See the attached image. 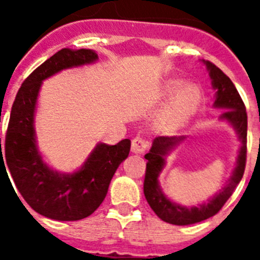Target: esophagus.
I'll use <instances>...</instances> for the list:
<instances>
[{
	"mask_svg": "<svg viewBox=\"0 0 260 260\" xmlns=\"http://www.w3.org/2000/svg\"><path fill=\"white\" fill-rule=\"evenodd\" d=\"M150 148V141L144 137H135L132 142V150L135 153H143Z\"/></svg>",
	"mask_w": 260,
	"mask_h": 260,
	"instance_id": "obj_1",
	"label": "esophagus"
}]
</instances>
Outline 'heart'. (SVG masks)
I'll return each instance as SVG.
<instances>
[{"label": "heart", "mask_w": 260, "mask_h": 260, "mask_svg": "<svg viewBox=\"0 0 260 260\" xmlns=\"http://www.w3.org/2000/svg\"><path fill=\"white\" fill-rule=\"evenodd\" d=\"M182 86L183 80L181 79H171L164 84V98L169 99L176 93L157 119V126L164 132H173L181 127L197 112L201 104V89L192 84Z\"/></svg>", "instance_id": "1"}]
</instances>
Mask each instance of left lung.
Returning <instances> with one entry per match:
<instances>
[{
	"label": "left lung",
	"mask_w": 260,
	"mask_h": 260,
	"mask_svg": "<svg viewBox=\"0 0 260 260\" xmlns=\"http://www.w3.org/2000/svg\"><path fill=\"white\" fill-rule=\"evenodd\" d=\"M210 77L212 79V86L216 89L215 107L224 108L225 112L220 114V118L228 121L238 133L242 147L238 155L237 167L234 169L233 176L229 180V183L225 186L222 191L213 197L208 203H204L198 207L186 208L182 206L173 203L164 197L160 187H158L157 177L164 167V156L172 147L176 146L185 137H157L153 139L150 152L146 153L144 157L148 160L146 167V176H144L143 190L146 199L152 208L153 212L164 220L165 222L174 225H190L195 222L212 217L219 212L225 204V202L231 198V195L236 190L240 181L242 180L245 167H246V152H247V113L246 107L243 104L242 99L238 93L237 88L234 87L233 82L226 75L216 68L212 62L206 61Z\"/></svg>",
	"instance_id": "obj_1"
}]
</instances>
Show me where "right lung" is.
I'll list each match as a JSON object with an SVG mask.
<instances>
[{
    "label": "right lung",
    "mask_w": 260,
    "mask_h": 260,
    "mask_svg": "<svg viewBox=\"0 0 260 260\" xmlns=\"http://www.w3.org/2000/svg\"><path fill=\"white\" fill-rule=\"evenodd\" d=\"M96 59L98 54L91 49L58 50L24 79L11 107L5 138L6 164L23 199L32 210L49 219L77 221L95 212L104 201L117 168L130 152V139L116 146L102 143L80 171L59 174L43 162L36 148L34 113L41 82L63 69Z\"/></svg>",
    "instance_id": "right-lung-1"
}]
</instances>
